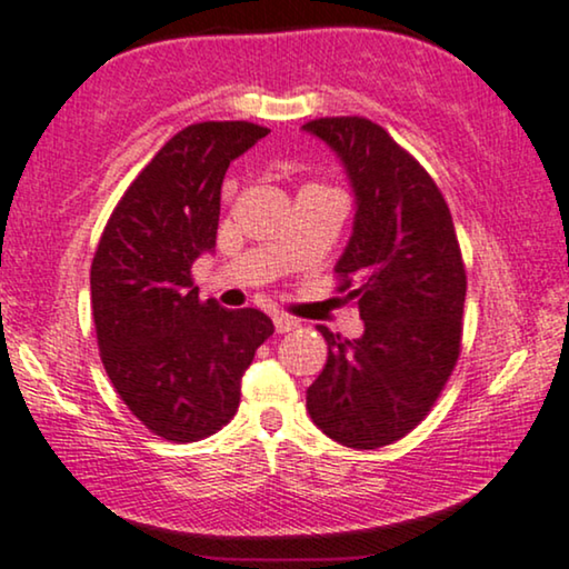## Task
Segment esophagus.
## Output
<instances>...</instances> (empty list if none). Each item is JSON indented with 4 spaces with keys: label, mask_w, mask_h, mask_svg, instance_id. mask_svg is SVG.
I'll return each mask as SVG.
<instances>
[{
    "label": "esophagus",
    "mask_w": 569,
    "mask_h": 569,
    "mask_svg": "<svg viewBox=\"0 0 569 569\" xmlns=\"http://www.w3.org/2000/svg\"><path fill=\"white\" fill-rule=\"evenodd\" d=\"M272 322H276V330L278 332H289V330H297L299 328V320H293L289 315H272Z\"/></svg>",
    "instance_id": "1"
}]
</instances>
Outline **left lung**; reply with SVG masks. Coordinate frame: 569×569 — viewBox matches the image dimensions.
<instances>
[{
	"mask_svg": "<svg viewBox=\"0 0 569 569\" xmlns=\"http://www.w3.org/2000/svg\"><path fill=\"white\" fill-rule=\"evenodd\" d=\"M301 130L336 153L351 184L353 229L336 272L363 320L353 340L320 328L330 351L307 408L330 439L377 450L427 416L456 367L466 268L442 192L380 124L332 117Z\"/></svg>",
	"mask_w": 569,
	"mask_h": 569,
	"instance_id": "left-lung-1",
	"label": "left lung"
}]
</instances>
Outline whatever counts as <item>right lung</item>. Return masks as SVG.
Instances as JSON below:
<instances>
[{
    "instance_id": "obj_1",
    "label": "right lung",
    "mask_w": 569,
    "mask_h": 569,
    "mask_svg": "<svg viewBox=\"0 0 569 569\" xmlns=\"http://www.w3.org/2000/svg\"><path fill=\"white\" fill-rule=\"evenodd\" d=\"M270 130L202 121L166 142L119 200L90 268L106 375L158 437L194 442L237 413L241 377L272 336L260 309L200 301L189 278L216 252L221 184L231 161Z\"/></svg>"
}]
</instances>
